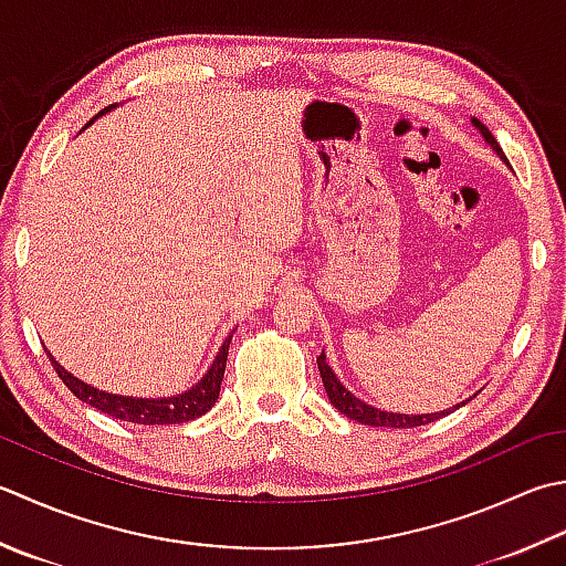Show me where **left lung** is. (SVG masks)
<instances>
[{"label":"left lung","instance_id":"8db88e82","mask_svg":"<svg viewBox=\"0 0 566 566\" xmlns=\"http://www.w3.org/2000/svg\"><path fill=\"white\" fill-rule=\"evenodd\" d=\"M471 125L481 132V137L485 139V144H491V149L497 154L505 161V154L503 149L497 147L495 137L489 132V127L479 122L475 117H471ZM507 164V161H505ZM318 363V373H321V380H324L326 387V395L331 405H334L340 415H346L348 419H356L360 424H368V427H380V429H412V427H422L429 422H437V419L451 415L453 409L463 407L467 402H459L449 409H441V412H431V415H402V412H387V409H378L368 402H363L360 397L353 395L346 385L338 380V375L331 370V365L326 363V353L321 350V356L316 358Z\"/></svg>","mask_w":566,"mask_h":566}]
</instances>
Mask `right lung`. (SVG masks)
<instances>
[{
	"instance_id": "1",
	"label": "right lung",
	"mask_w": 566,
	"mask_h": 566,
	"mask_svg": "<svg viewBox=\"0 0 566 566\" xmlns=\"http://www.w3.org/2000/svg\"><path fill=\"white\" fill-rule=\"evenodd\" d=\"M115 107L117 105L105 107L97 117L107 115L109 109ZM97 117L91 119V125ZM230 340H232V334L223 340V346L218 348V356L213 358V363H210V368L206 370L201 380L188 387V390L171 397H129V395L105 392L95 385H87L81 378H75L73 373L65 370L63 365L51 356V353L49 358L53 363L55 373H59V378L65 382V387H69L77 400L99 409V412L115 417L119 422H132V424H181V422H191L196 417H203L208 409L216 405L220 395V382H223V375H226Z\"/></svg>"
}]
</instances>
